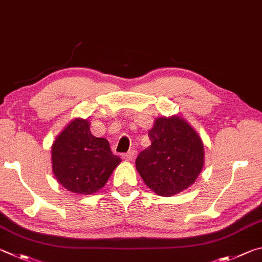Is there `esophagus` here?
I'll return each instance as SVG.
<instances>
[{
	"instance_id": "1",
	"label": "esophagus",
	"mask_w": 262,
	"mask_h": 262,
	"mask_svg": "<svg viewBox=\"0 0 262 262\" xmlns=\"http://www.w3.org/2000/svg\"><path fill=\"white\" fill-rule=\"evenodd\" d=\"M136 155H137V150L131 149L130 152L123 154L122 157H123L124 160H125V161H132V160H134V159L136 158Z\"/></svg>"
}]
</instances>
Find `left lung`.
<instances>
[{
    "mask_svg": "<svg viewBox=\"0 0 262 262\" xmlns=\"http://www.w3.org/2000/svg\"><path fill=\"white\" fill-rule=\"evenodd\" d=\"M150 146L136 160L145 184L158 195L172 196L191 186L204 167V144L181 116L159 117L148 131Z\"/></svg>",
    "mask_w": 262,
    "mask_h": 262,
    "instance_id": "left-lung-1",
    "label": "left lung"
}]
</instances>
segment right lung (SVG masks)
Masks as SVG:
<instances>
[{
  "instance_id": "right-lung-1",
  "label": "right lung",
  "mask_w": 262,
  "mask_h": 262,
  "mask_svg": "<svg viewBox=\"0 0 262 262\" xmlns=\"http://www.w3.org/2000/svg\"><path fill=\"white\" fill-rule=\"evenodd\" d=\"M52 163L59 184L87 195L102 189L121 159L113 154L107 139L91 134L90 121L75 118L53 143Z\"/></svg>"
}]
</instances>
